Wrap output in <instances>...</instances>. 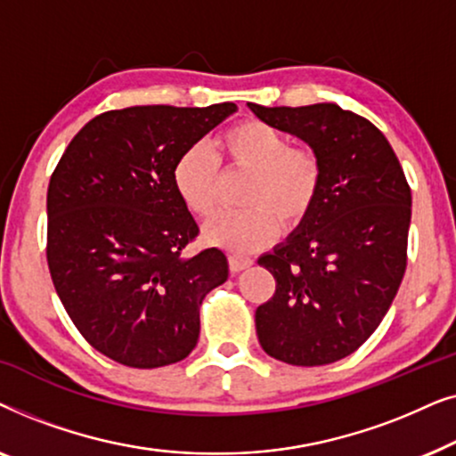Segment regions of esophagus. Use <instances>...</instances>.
<instances>
[{
  "instance_id": "1",
  "label": "esophagus",
  "mask_w": 456,
  "mask_h": 456,
  "mask_svg": "<svg viewBox=\"0 0 456 456\" xmlns=\"http://www.w3.org/2000/svg\"><path fill=\"white\" fill-rule=\"evenodd\" d=\"M228 265H230V272L236 273V272L247 270V267H251L253 259L245 257V255H228Z\"/></svg>"
}]
</instances>
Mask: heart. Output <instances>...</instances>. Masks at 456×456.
Masks as SVG:
<instances>
[{
    "instance_id": "obj_1",
    "label": "heart",
    "mask_w": 456,
    "mask_h": 456,
    "mask_svg": "<svg viewBox=\"0 0 456 456\" xmlns=\"http://www.w3.org/2000/svg\"><path fill=\"white\" fill-rule=\"evenodd\" d=\"M217 161L253 174L242 199L248 209L224 211L203 228L205 240L228 251L253 253L272 245L282 224L298 226L320 197V155L311 147H290L289 136L270 124L248 120L224 130L211 142V151L195 145L174 164V189L199 217L216 209Z\"/></svg>"
}]
</instances>
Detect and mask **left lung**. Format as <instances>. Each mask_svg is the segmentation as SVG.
Returning <instances> with one entry per match:
<instances>
[{
    "label": "left lung",
    "mask_w": 456,
    "mask_h": 456,
    "mask_svg": "<svg viewBox=\"0 0 456 456\" xmlns=\"http://www.w3.org/2000/svg\"><path fill=\"white\" fill-rule=\"evenodd\" d=\"M261 122L320 155L323 180L311 214L257 264L276 292L255 311L270 357L315 367L357 351L388 314L407 267L411 189L386 136L336 103L264 108Z\"/></svg>",
    "instance_id": "left-lung-1"
}]
</instances>
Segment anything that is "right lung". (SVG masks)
I'll return each instance as SVG.
<instances>
[{
	"label": "right lung",
	"instance_id": "obj_1",
	"mask_svg": "<svg viewBox=\"0 0 456 456\" xmlns=\"http://www.w3.org/2000/svg\"><path fill=\"white\" fill-rule=\"evenodd\" d=\"M134 105L86 122L47 189V264L55 292L85 340L139 370L189 357L199 307L226 282L220 248L184 257L199 226L172 183L186 149L234 114Z\"/></svg>",
	"mask_w": 456,
	"mask_h": 456
}]
</instances>
